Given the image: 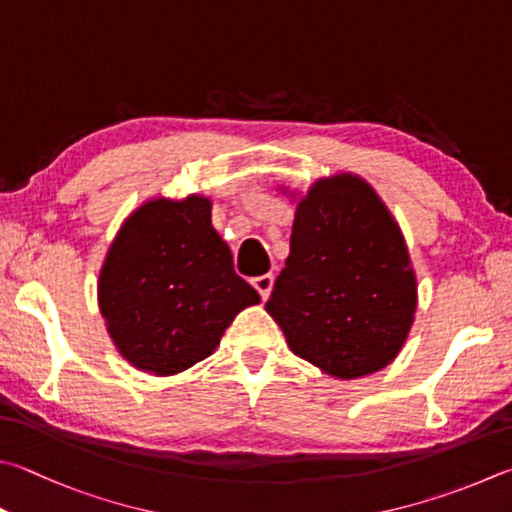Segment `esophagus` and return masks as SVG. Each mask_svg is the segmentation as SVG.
<instances>
[{
    "label": "esophagus",
    "instance_id": "obj_1",
    "mask_svg": "<svg viewBox=\"0 0 512 512\" xmlns=\"http://www.w3.org/2000/svg\"><path fill=\"white\" fill-rule=\"evenodd\" d=\"M253 286H255V291L259 293L262 300H268V293H271V288H273V275L268 273V275L253 277Z\"/></svg>",
    "mask_w": 512,
    "mask_h": 512
}]
</instances>
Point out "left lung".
<instances>
[{
    "instance_id": "1",
    "label": "left lung",
    "mask_w": 512,
    "mask_h": 512,
    "mask_svg": "<svg viewBox=\"0 0 512 512\" xmlns=\"http://www.w3.org/2000/svg\"><path fill=\"white\" fill-rule=\"evenodd\" d=\"M266 311L295 356L329 376L360 378L396 358L416 277L401 228L367 181L336 174L300 199Z\"/></svg>"
}]
</instances>
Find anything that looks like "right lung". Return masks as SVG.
<instances>
[{"label": "right lung", "instance_id": "1", "mask_svg": "<svg viewBox=\"0 0 512 512\" xmlns=\"http://www.w3.org/2000/svg\"><path fill=\"white\" fill-rule=\"evenodd\" d=\"M199 194L152 199L120 226L102 264L98 304L129 365L156 376L185 371L217 349L239 311L259 304L232 266Z\"/></svg>", "mask_w": 512, "mask_h": 512}]
</instances>
